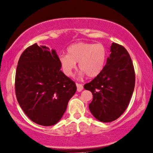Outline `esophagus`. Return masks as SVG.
Returning a JSON list of instances; mask_svg holds the SVG:
<instances>
[{
    "mask_svg": "<svg viewBox=\"0 0 153 153\" xmlns=\"http://www.w3.org/2000/svg\"><path fill=\"white\" fill-rule=\"evenodd\" d=\"M76 88H77V91H78V92H81L83 89V85L80 84V83H76Z\"/></svg>",
    "mask_w": 153,
    "mask_h": 153,
    "instance_id": "obj_1",
    "label": "esophagus"
}]
</instances>
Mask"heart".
Here are the masks:
<instances>
[{"label": "heart", "mask_w": 153, "mask_h": 153, "mask_svg": "<svg viewBox=\"0 0 153 153\" xmlns=\"http://www.w3.org/2000/svg\"><path fill=\"white\" fill-rule=\"evenodd\" d=\"M106 58L107 51L102 44L78 42L68 48V54L60 55L58 61L66 76H72L79 62L80 76L94 78L102 72Z\"/></svg>", "instance_id": "heart-1"}]
</instances>
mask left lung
I'll use <instances>...</instances> for the list:
<instances>
[{"label":"left lung","mask_w":153,"mask_h":153,"mask_svg":"<svg viewBox=\"0 0 153 153\" xmlns=\"http://www.w3.org/2000/svg\"><path fill=\"white\" fill-rule=\"evenodd\" d=\"M110 51L102 72L84 85L93 94L90 111L102 123L112 122L125 112L135 85L134 69L125 48L112 43Z\"/></svg>","instance_id":"left-lung-1"}]
</instances>
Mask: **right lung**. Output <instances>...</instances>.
<instances>
[{"label": "right lung", "instance_id": "right-lung-1", "mask_svg": "<svg viewBox=\"0 0 153 153\" xmlns=\"http://www.w3.org/2000/svg\"><path fill=\"white\" fill-rule=\"evenodd\" d=\"M56 50L36 43L27 48L16 67L15 92L21 108L33 122L57 123L76 91L74 81L60 70Z\"/></svg>", "mask_w": 153, "mask_h": 153}]
</instances>
